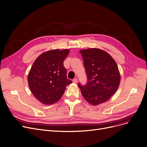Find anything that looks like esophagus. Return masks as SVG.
I'll list each match as a JSON object with an SVG mask.
<instances>
[{
  "label": "esophagus",
  "mask_w": 147,
  "mask_h": 147,
  "mask_svg": "<svg viewBox=\"0 0 147 147\" xmlns=\"http://www.w3.org/2000/svg\"><path fill=\"white\" fill-rule=\"evenodd\" d=\"M78 79L77 78H75V79H74L73 80V83H78Z\"/></svg>",
  "instance_id": "34e87169"
}]
</instances>
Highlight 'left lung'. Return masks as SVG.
Here are the masks:
<instances>
[{
	"label": "left lung",
	"mask_w": 147,
	"mask_h": 147,
	"mask_svg": "<svg viewBox=\"0 0 147 147\" xmlns=\"http://www.w3.org/2000/svg\"><path fill=\"white\" fill-rule=\"evenodd\" d=\"M87 75V83L78 86L89 104L97 106L107 101L117 91L121 76L116 62L105 51L99 49L81 50Z\"/></svg>",
	"instance_id": "1"
}]
</instances>
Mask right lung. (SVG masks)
<instances>
[{"label":"right lung","instance_id":"1","mask_svg":"<svg viewBox=\"0 0 147 147\" xmlns=\"http://www.w3.org/2000/svg\"><path fill=\"white\" fill-rule=\"evenodd\" d=\"M68 49L51 50L40 55L32 66L28 76L29 88L41 103L52 105L61 99L66 86L72 83L67 79L63 61Z\"/></svg>","mask_w":147,"mask_h":147}]
</instances>
